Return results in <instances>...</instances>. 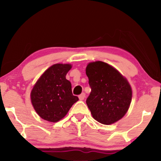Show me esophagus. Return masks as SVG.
Wrapping results in <instances>:
<instances>
[{
	"mask_svg": "<svg viewBox=\"0 0 161 161\" xmlns=\"http://www.w3.org/2000/svg\"><path fill=\"white\" fill-rule=\"evenodd\" d=\"M85 97H86V94H85V93L81 94V95L79 96V100H80V101H82V100H84Z\"/></svg>",
	"mask_w": 161,
	"mask_h": 161,
	"instance_id": "34e87169",
	"label": "esophagus"
}]
</instances>
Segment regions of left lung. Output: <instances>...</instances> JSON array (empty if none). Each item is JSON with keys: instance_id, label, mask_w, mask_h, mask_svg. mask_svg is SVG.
<instances>
[{"instance_id": "8db88e82", "label": "left lung", "mask_w": 161, "mask_h": 161, "mask_svg": "<svg viewBox=\"0 0 161 161\" xmlns=\"http://www.w3.org/2000/svg\"><path fill=\"white\" fill-rule=\"evenodd\" d=\"M86 73L92 89L86 104L94 119L104 125L119 120L132 101V88L127 79L102 61L89 63Z\"/></svg>"}]
</instances>
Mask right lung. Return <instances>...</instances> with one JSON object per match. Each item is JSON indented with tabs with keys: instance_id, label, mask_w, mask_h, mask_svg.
<instances>
[{
	"instance_id": "right-lung-1",
	"label": "right lung",
	"mask_w": 161,
	"mask_h": 161,
	"mask_svg": "<svg viewBox=\"0 0 161 161\" xmlns=\"http://www.w3.org/2000/svg\"><path fill=\"white\" fill-rule=\"evenodd\" d=\"M71 67L70 64L51 66L33 87L31 101L37 114L45 120L52 123L60 120L79 101L72 93L71 83L66 79Z\"/></svg>"
}]
</instances>
